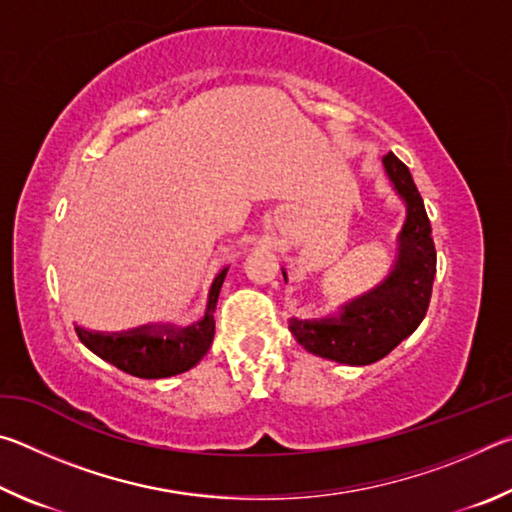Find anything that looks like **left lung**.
<instances>
[{
	"instance_id": "left-lung-1",
	"label": "left lung",
	"mask_w": 512,
	"mask_h": 512,
	"mask_svg": "<svg viewBox=\"0 0 512 512\" xmlns=\"http://www.w3.org/2000/svg\"><path fill=\"white\" fill-rule=\"evenodd\" d=\"M406 216L397 232L395 259L384 280L339 305L323 318H289V329L307 352L345 366H368L384 359L418 329L429 309L436 248L431 223L411 171L393 153L381 158ZM284 282L287 271L282 268Z\"/></svg>"
}]
</instances>
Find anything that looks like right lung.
Wrapping results in <instances>:
<instances>
[{"mask_svg": "<svg viewBox=\"0 0 512 512\" xmlns=\"http://www.w3.org/2000/svg\"><path fill=\"white\" fill-rule=\"evenodd\" d=\"M230 266H223L212 280L201 320L178 327L173 323H149L126 332H92L76 325L85 348L99 359L142 379H164L194 368L210 350L214 339V309L221 284Z\"/></svg>", "mask_w": 512, "mask_h": 512, "instance_id": "obj_1", "label": "right lung"}]
</instances>
